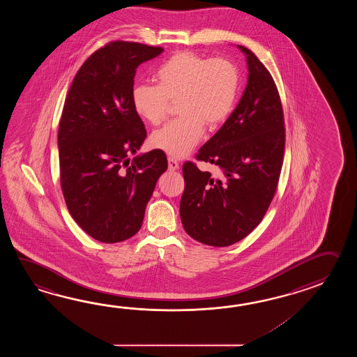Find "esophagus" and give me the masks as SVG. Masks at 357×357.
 Masks as SVG:
<instances>
[{"label":"esophagus","instance_id":"1","mask_svg":"<svg viewBox=\"0 0 357 357\" xmlns=\"http://www.w3.org/2000/svg\"><path fill=\"white\" fill-rule=\"evenodd\" d=\"M178 167H180V166H178V162L169 157V158H168V169H169V171H177Z\"/></svg>","mask_w":357,"mask_h":357}]
</instances>
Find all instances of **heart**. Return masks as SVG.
<instances>
[{
	"label": "heart",
	"instance_id": "obj_1",
	"mask_svg": "<svg viewBox=\"0 0 357 357\" xmlns=\"http://www.w3.org/2000/svg\"><path fill=\"white\" fill-rule=\"evenodd\" d=\"M158 85L137 84L131 91L135 114L158 125L166 119L171 102H178L182 114L154 131V148L174 158L188 155L204 135V125L217 128L235 106L240 76L226 59L208 60L192 52H178L155 73Z\"/></svg>",
	"mask_w": 357,
	"mask_h": 357
}]
</instances>
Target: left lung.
Segmentation results:
<instances>
[{
    "label": "left lung",
    "instance_id": "left-lung-1",
    "mask_svg": "<svg viewBox=\"0 0 357 357\" xmlns=\"http://www.w3.org/2000/svg\"><path fill=\"white\" fill-rule=\"evenodd\" d=\"M248 84L234 112L197 152L220 177L186 162L182 226L199 243L223 248L243 240L263 220L277 189L284 152V121L273 77L246 47Z\"/></svg>",
    "mask_w": 357,
    "mask_h": 357
}]
</instances>
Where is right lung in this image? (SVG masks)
Listing matches in <instances>:
<instances>
[{
	"instance_id": "1",
	"label": "right lung",
	"mask_w": 357,
	"mask_h": 357,
	"mask_svg": "<svg viewBox=\"0 0 357 357\" xmlns=\"http://www.w3.org/2000/svg\"><path fill=\"white\" fill-rule=\"evenodd\" d=\"M163 52L160 47L112 42L77 71L59 126L61 188L76 223L100 243L137 234L166 154H137L146 131L131 103L137 68Z\"/></svg>"
}]
</instances>
